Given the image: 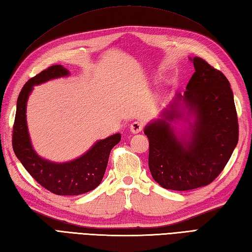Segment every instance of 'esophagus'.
I'll list each match as a JSON object with an SVG mask.
<instances>
[{"label":"esophagus","mask_w":252,"mask_h":252,"mask_svg":"<svg viewBox=\"0 0 252 252\" xmlns=\"http://www.w3.org/2000/svg\"><path fill=\"white\" fill-rule=\"evenodd\" d=\"M142 128H143V125L141 122H133L130 125V131L132 133H138L142 130Z\"/></svg>","instance_id":"esophagus-1"}]
</instances>
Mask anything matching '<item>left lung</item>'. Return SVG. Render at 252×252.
Here are the masks:
<instances>
[{"instance_id": "1", "label": "left lung", "mask_w": 252, "mask_h": 252, "mask_svg": "<svg viewBox=\"0 0 252 252\" xmlns=\"http://www.w3.org/2000/svg\"><path fill=\"white\" fill-rule=\"evenodd\" d=\"M191 61L196 71L186 91L177 92L162 119L145 128L153 179L163 188L178 191L212 183L238 142L237 112L229 81L201 58ZM190 116L192 123L189 122ZM181 118L187 119L189 128L177 135L171 123Z\"/></svg>"}]
</instances>
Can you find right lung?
Listing matches in <instances>:
<instances>
[{
  "label": "right lung",
  "instance_id": "right-lung-1",
  "mask_svg": "<svg viewBox=\"0 0 252 252\" xmlns=\"http://www.w3.org/2000/svg\"><path fill=\"white\" fill-rule=\"evenodd\" d=\"M68 75V69L62 65H53L30 78L18 95L13 126V149L17 158L34 181L59 196H77L99 186L104 176L110 152L121 141V133H115L96 141L84 156L65 163L51 162L37 155L26 121L28 97L33 86Z\"/></svg>",
  "mask_w": 252,
  "mask_h": 252
}]
</instances>
